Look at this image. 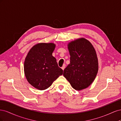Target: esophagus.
Masks as SVG:
<instances>
[{"label": "esophagus", "mask_w": 121, "mask_h": 121, "mask_svg": "<svg viewBox=\"0 0 121 121\" xmlns=\"http://www.w3.org/2000/svg\"><path fill=\"white\" fill-rule=\"evenodd\" d=\"M65 64H64V65H63V66L61 67V69H63V70H64V69H65Z\"/></svg>", "instance_id": "1"}]
</instances>
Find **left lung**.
<instances>
[{
    "label": "left lung",
    "mask_w": 121,
    "mask_h": 121,
    "mask_svg": "<svg viewBox=\"0 0 121 121\" xmlns=\"http://www.w3.org/2000/svg\"><path fill=\"white\" fill-rule=\"evenodd\" d=\"M68 48L70 63L65 68L63 75L73 88H86L95 78L98 69L96 52L91 43L81 38L69 43Z\"/></svg>",
    "instance_id": "obj_1"
}]
</instances>
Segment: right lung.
<instances>
[{
	"label": "right lung",
	"instance_id": "1",
	"mask_svg": "<svg viewBox=\"0 0 121 121\" xmlns=\"http://www.w3.org/2000/svg\"><path fill=\"white\" fill-rule=\"evenodd\" d=\"M53 43H39L29 51L24 62L26 77L31 85L39 90L49 87L63 70L58 67L52 56L55 48Z\"/></svg>",
	"mask_w": 121,
	"mask_h": 121
}]
</instances>
